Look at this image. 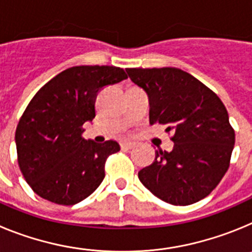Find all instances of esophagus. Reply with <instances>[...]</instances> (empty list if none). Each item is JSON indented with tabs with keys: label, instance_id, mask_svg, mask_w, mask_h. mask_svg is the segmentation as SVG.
I'll return each mask as SVG.
<instances>
[{
	"label": "esophagus",
	"instance_id": "obj_1",
	"mask_svg": "<svg viewBox=\"0 0 252 252\" xmlns=\"http://www.w3.org/2000/svg\"><path fill=\"white\" fill-rule=\"evenodd\" d=\"M135 145H136V144L132 141H124L121 144V148L122 149H132Z\"/></svg>",
	"mask_w": 252,
	"mask_h": 252
}]
</instances>
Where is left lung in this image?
<instances>
[{"instance_id":"obj_1","label":"left lung","mask_w":252,"mask_h":252,"mask_svg":"<svg viewBox=\"0 0 252 252\" xmlns=\"http://www.w3.org/2000/svg\"><path fill=\"white\" fill-rule=\"evenodd\" d=\"M128 77L145 91L150 125L173 131L171 151H155L153 164L139 179L155 197L174 206L201 201L221 182L230 166L235 131L216 93L182 69L128 68Z\"/></svg>"}]
</instances>
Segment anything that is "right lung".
I'll list each match as a JSON object with an SVG mask.
<instances>
[{
    "label": "right lung",
    "instance_id": "right-lung-1",
    "mask_svg": "<svg viewBox=\"0 0 252 252\" xmlns=\"http://www.w3.org/2000/svg\"><path fill=\"white\" fill-rule=\"evenodd\" d=\"M127 79L119 66L65 69L37 91L15 133L20 170L31 189L53 203L72 206L92 194L104 178V162L117 141L97 144L82 137L95 116L102 87Z\"/></svg>",
    "mask_w": 252,
    "mask_h": 252
}]
</instances>
